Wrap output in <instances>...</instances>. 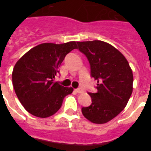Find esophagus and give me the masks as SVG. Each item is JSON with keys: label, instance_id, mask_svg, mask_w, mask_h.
<instances>
[{"label": "esophagus", "instance_id": "1", "mask_svg": "<svg viewBox=\"0 0 151 151\" xmlns=\"http://www.w3.org/2000/svg\"><path fill=\"white\" fill-rule=\"evenodd\" d=\"M75 91L78 92V93H82L83 92V89L81 88H78L75 89Z\"/></svg>", "mask_w": 151, "mask_h": 151}]
</instances>
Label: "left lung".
I'll return each instance as SVG.
<instances>
[{"label":"left lung","mask_w":151,"mask_h":151,"mask_svg":"<svg viewBox=\"0 0 151 151\" xmlns=\"http://www.w3.org/2000/svg\"><path fill=\"white\" fill-rule=\"evenodd\" d=\"M77 43L89 62L91 77L97 81V92H88L92 103L81 108V112L92 123L104 124L127 105L132 92V71L125 57L110 44L102 41Z\"/></svg>","instance_id":"obj_1"}]
</instances>
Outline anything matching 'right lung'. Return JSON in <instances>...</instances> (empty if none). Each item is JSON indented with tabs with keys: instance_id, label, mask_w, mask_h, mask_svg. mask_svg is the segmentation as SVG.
Returning a JSON list of instances; mask_svg holds the SVG:
<instances>
[{
	"instance_id": "obj_1",
	"label": "right lung",
	"mask_w": 151,
	"mask_h": 151,
	"mask_svg": "<svg viewBox=\"0 0 151 151\" xmlns=\"http://www.w3.org/2000/svg\"><path fill=\"white\" fill-rule=\"evenodd\" d=\"M75 48V41L41 44L28 51L15 63L13 87L29 114L38 117H50L60 109L64 97L72 93L73 88L63 87L53 79L65 56Z\"/></svg>"
}]
</instances>
